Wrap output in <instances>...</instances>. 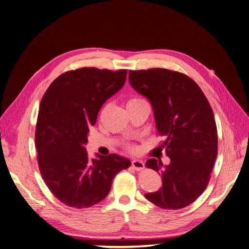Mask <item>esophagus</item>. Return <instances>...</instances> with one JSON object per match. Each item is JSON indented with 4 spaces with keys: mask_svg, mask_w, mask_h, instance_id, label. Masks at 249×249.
<instances>
[{
    "mask_svg": "<svg viewBox=\"0 0 249 249\" xmlns=\"http://www.w3.org/2000/svg\"><path fill=\"white\" fill-rule=\"evenodd\" d=\"M132 166L135 170L140 171L142 169H144V163H143V161H141V160L135 159V160L132 161Z\"/></svg>",
    "mask_w": 249,
    "mask_h": 249,
    "instance_id": "esophagus-1",
    "label": "esophagus"
}]
</instances>
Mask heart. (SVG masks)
<instances>
[{
    "label": "heart",
    "mask_w": 249,
    "mask_h": 249,
    "mask_svg": "<svg viewBox=\"0 0 249 249\" xmlns=\"http://www.w3.org/2000/svg\"><path fill=\"white\" fill-rule=\"evenodd\" d=\"M142 101H144V100L139 99V97H134V99H131V100H129V102H127V104H126V105L134 104V103H138V102H142Z\"/></svg>",
    "instance_id": "1"
}]
</instances>
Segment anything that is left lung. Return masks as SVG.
Here are the masks:
<instances>
[{
    "label": "left lung",
    "instance_id": "1",
    "mask_svg": "<svg viewBox=\"0 0 249 249\" xmlns=\"http://www.w3.org/2000/svg\"><path fill=\"white\" fill-rule=\"evenodd\" d=\"M132 87L152 104L158 134L170 163L155 158L146 167L162 176V187L144 196L154 205L178 210L205 191L217 157L214 113L199 86L186 74L165 69L130 71Z\"/></svg>",
    "mask_w": 249,
    "mask_h": 249
}]
</instances>
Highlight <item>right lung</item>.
<instances>
[{
    "mask_svg": "<svg viewBox=\"0 0 249 249\" xmlns=\"http://www.w3.org/2000/svg\"><path fill=\"white\" fill-rule=\"evenodd\" d=\"M126 70L82 67L55 79L42 96L35 130L37 161L50 191L64 205L83 209L107 196L117 173L131 166L115 154L89 159V127L103 104L125 82Z\"/></svg>",
    "mask_w": 249,
    "mask_h": 249,
    "instance_id": "right-lung-1",
    "label": "right lung"
}]
</instances>
